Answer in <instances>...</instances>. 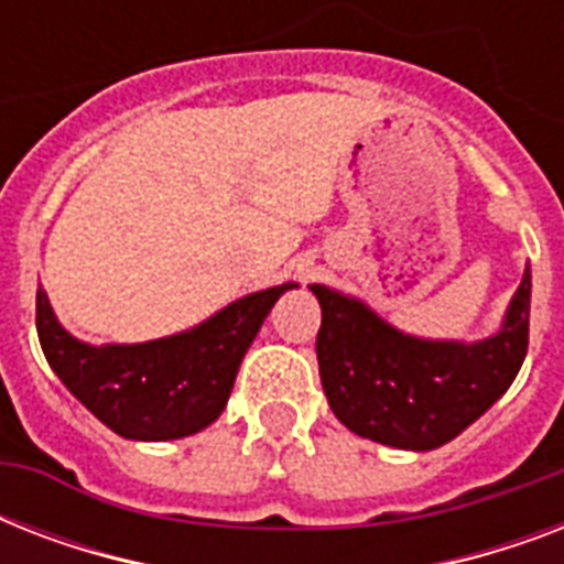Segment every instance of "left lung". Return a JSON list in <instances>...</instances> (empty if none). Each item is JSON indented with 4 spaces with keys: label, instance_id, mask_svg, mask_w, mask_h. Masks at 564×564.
I'll return each instance as SVG.
<instances>
[{
    "label": "left lung",
    "instance_id": "obj_1",
    "mask_svg": "<svg viewBox=\"0 0 564 564\" xmlns=\"http://www.w3.org/2000/svg\"><path fill=\"white\" fill-rule=\"evenodd\" d=\"M322 307L318 375L345 427L401 451L447 445L507 392L527 357L530 265L503 322L477 343L421 339L377 316L366 301L310 283Z\"/></svg>",
    "mask_w": 564,
    "mask_h": 564
}]
</instances>
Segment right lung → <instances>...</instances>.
Listing matches in <instances>:
<instances>
[{
  "mask_svg": "<svg viewBox=\"0 0 564 564\" xmlns=\"http://www.w3.org/2000/svg\"><path fill=\"white\" fill-rule=\"evenodd\" d=\"M299 283H281L230 301L228 307L181 334L134 345L75 339L37 290V336L61 383L110 427L134 442L193 436L219 419L239 362L274 301Z\"/></svg>",
  "mask_w": 564,
  "mask_h": 564,
  "instance_id": "add662e5",
  "label": "right lung"
}]
</instances>
